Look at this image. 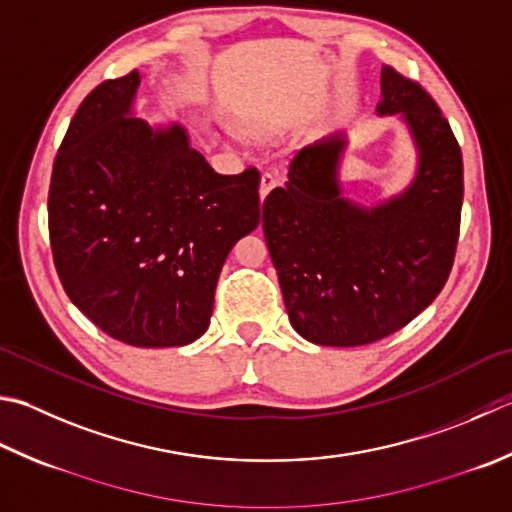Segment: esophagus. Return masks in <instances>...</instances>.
Returning <instances> with one entry per match:
<instances>
[{
    "mask_svg": "<svg viewBox=\"0 0 512 512\" xmlns=\"http://www.w3.org/2000/svg\"><path fill=\"white\" fill-rule=\"evenodd\" d=\"M277 186V177L273 173H264L262 182H259V197L266 199V195Z\"/></svg>",
    "mask_w": 512,
    "mask_h": 512,
    "instance_id": "obj_1",
    "label": "esophagus"
}]
</instances>
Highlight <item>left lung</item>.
<instances>
[{"instance_id":"1","label":"left lung","mask_w":512,"mask_h":512,"mask_svg":"<svg viewBox=\"0 0 512 512\" xmlns=\"http://www.w3.org/2000/svg\"><path fill=\"white\" fill-rule=\"evenodd\" d=\"M379 115H402L419 153L402 195L366 208L342 197L335 133L293 157L286 186L264 199V235L290 324L319 346H364L393 335L444 288L464 199L462 150L426 90L382 68Z\"/></svg>"}]
</instances>
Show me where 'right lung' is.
Masks as SVG:
<instances>
[{
  "instance_id": "right-lung-1",
  "label": "right lung",
  "mask_w": 512,
  "mask_h": 512,
  "mask_svg": "<svg viewBox=\"0 0 512 512\" xmlns=\"http://www.w3.org/2000/svg\"><path fill=\"white\" fill-rule=\"evenodd\" d=\"M139 73L90 93L57 150L48 233L66 295L137 348L206 333L222 266L259 224V170L219 175L184 126L133 115Z\"/></svg>"
}]
</instances>
